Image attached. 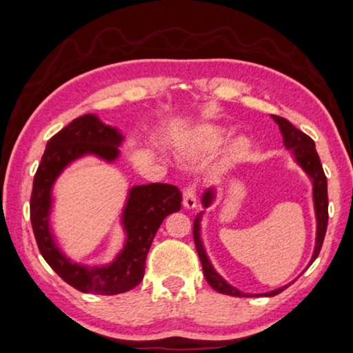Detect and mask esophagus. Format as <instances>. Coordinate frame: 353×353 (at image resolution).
Instances as JSON below:
<instances>
[{
    "label": "esophagus",
    "mask_w": 353,
    "mask_h": 353,
    "mask_svg": "<svg viewBox=\"0 0 353 353\" xmlns=\"http://www.w3.org/2000/svg\"><path fill=\"white\" fill-rule=\"evenodd\" d=\"M183 206L186 210H192L197 206V190L196 185H188L183 190Z\"/></svg>",
    "instance_id": "obj_1"
}]
</instances>
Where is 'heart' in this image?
Wrapping results in <instances>:
<instances>
[{
	"label": "heart",
	"mask_w": 353,
	"mask_h": 353,
	"mask_svg": "<svg viewBox=\"0 0 353 353\" xmlns=\"http://www.w3.org/2000/svg\"><path fill=\"white\" fill-rule=\"evenodd\" d=\"M231 131L223 125H217V123H202V125L191 130V133L186 137V141L182 147L185 156L188 157H200L211 154L214 151L219 150L225 141L230 137ZM252 143L250 137L246 136H237L232 139L231 143L228 145L225 150V154L222 162L223 165H232L250 154Z\"/></svg>",
	"instance_id": "obj_1"
}]
</instances>
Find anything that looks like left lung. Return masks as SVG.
<instances>
[{
    "label": "left lung",
    "instance_id": "8db88e82",
    "mask_svg": "<svg viewBox=\"0 0 353 353\" xmlns=\"http://www.w3.org/2000/svg\"><path fill=\"white\" fill-rule=\"evenodd\" d=\"M272 119L279 123L280 131L283 134V142H285V147L288 150H291L294 153L295 161L299 162L300 167L307 172V176L312 179L314 183V205H315V216H316V241H315V250L314 255L310 259V263H314V260L319 257V254L321 251L324 236H326V230H327V219H329V212H327V179L326 174L323 171V165L320 162L319 153L315 150V143L310 139L307 134L303 133L301 130L294 127L291 122L285 117L275 116L272 114ZM214 199V190H206L205 194L202 197V203L205 208H208ZM203 212H199L197 217L194 219V225H192V236H194V243H196V250L199 254L200 263H202L203 268V275L206 281L210 283V286L212 289H216L220 294H226V295H232V296H254L251 294H243L240 292L239 289L232 288L231 285L220 277V275L214 271V268L211 265V261L206 257L205 248L202 243V239H200V219H202ZM288 286H283L275 289V291L266 292V294H260L265 296H274L280 292L285 291Z\"/></svg>",
    "mask_w": 353,
    "mask_h": 353
}]
</instances>
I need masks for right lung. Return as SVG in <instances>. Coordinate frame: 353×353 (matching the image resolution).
Masks as SVG:
<instances>
[{
	"instance_id": "add662e5",
	"label": "right lung",
	"mask_w": 353,
	"mask_h": 353,
	"mask_svg": "<svg viewBox=\"0 0 353 353\" xmlns=\"http://www.w3.org/2000/svg\"><path fill=\"white\" fill-rule=\"evenodd\" d=\"M122 139L119 131L102 123L94 114L76 117L47 142L33 179L30 222L39 252L62 280L81 292L116 295L139 285L159 226L168 214L181 210L182 194L174 185L133 186L122 214L127 240L113 263L99 268L81 266L59 251L48 226L54 181L68 163L85 154H94L107 162L116 161Z\"/></svg>"
}]
</instances>
